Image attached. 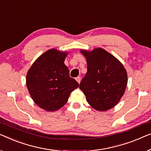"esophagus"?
I'll return each mask as SVG.
<instances>
[{
    "mask_svg": "<svg viewBox=\"0 0 151 151\" xmlns=\"http://www.w3.org/2000/svg\"><path fill=\"white\" fill-rule=\"evenodd\" d=\"M76 81L78 83H80V82H81V77H80V76H77V77H76Z\"/></svg>",
    "mask_w": 151,
    "mask_h": 151,
    "instance_id": "1",
    "label": "esophagus"
}]
</instances>
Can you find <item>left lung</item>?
<instances>
[{
  "label": "left lung",
  "instance_id": "1",
  "mask_svg": "<svg viewBox=\"0 0 151 151\" xmlns=\"http://www.w3.org/2000/svg\"><path fill=\"white\" fill-rule=\"evenodd\" d=\"M86 58L87 72L79 88L87 102L98 111H106L118 104L125 93L127 73L118 59L102 48L81 50Z\"/></svg>",
  "mask_w": 151,
  "mask_h": 151
}]
</instances>
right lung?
Instances as JSON below:
<instances>
[{
  "label": "right lung",
  "mask_w": 151,
  "mask_h": 151,
  "mask_svg": "<svg viewBox=\"0 0 151 151\" xmlns=\"http://www.w3.org/2000/svg\"><path fill=\"white\" fill-rule=\"evenodd\" d=\"M68 51L51 49L40 55L28 70L26 86L34 102L47 111H55L68 102L79 85L70 77L64 64Z\"/></svg>",
  "instance_id": "right-lung-1"
}]
</instances>
